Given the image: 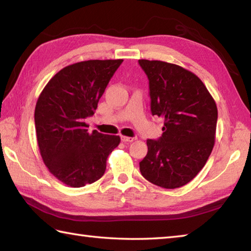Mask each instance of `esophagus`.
<instances>
[{
    "mask_svg": "<svg viewBox=\"0 0 251 251\" xmlns=\"http://www.w3.org/2000/svg\"><path fill=\"white\" fill-rule=\"evenodd\" d=\"M136 138H131V137H127V136H122V141L123 142H132L135 141Z\"/></svg>",
    "mask_w": 251,
    "mask_h": 251,
    "instance_id": "34e87169",
    "label": "esophagus"
}]
</instances>
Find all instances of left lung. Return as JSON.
I'll use <instances>...</instances> for the list:
<instances>
[{"label":"left lung","instance_id":"obj_1","mask_svg":"<svg viewBox=\"0 0 251 251\" xmlns=\"http://www.w3.org/2000/svg\"><path fill=\"white\" fill-rule=\"evenodd\" d=\"M149 78L152 115L164 120L158 140L148 139L140 173L165 189L189 183L215 146L217 105L201 79L186 69L159 60L140 59Z\"/></svg>","mask_w":251,"mask_h":251}]
</instances>
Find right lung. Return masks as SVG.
I'll return each instance as SVG.
<instances>
[{"mask_svg":"<svg viewBox=\"0 0 251 251\" xmlns=\"http://www.w3.org/2000/svg\"><path fill=\"white\" fill-rule=\"evenodd\" d=\"M123 59L87 60L56 73L42 90L34 111L41 156L51 175L72 188L102 177L106 158L120 145L119 136L88 132L87 117Z\"/></svg>","mask_w":251,"mask_h":251,"instance_id":"right-lung-1","label":"right lung"}]
</instances>
